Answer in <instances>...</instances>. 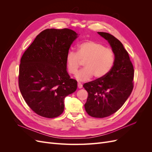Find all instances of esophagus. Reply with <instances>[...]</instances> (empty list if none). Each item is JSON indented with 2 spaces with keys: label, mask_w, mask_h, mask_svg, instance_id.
Here are the masks:
<instances>
[{
  "label": "esophagus",
  "mask_w": 152,
  "mask_h": 152,
  "mask_svg": "<svg viewBox=\"0 0 152 152\" xmlns=\"http://www.w3.org/2000/svg\"><path fill=\"white\" fill-rule=\"evenodd\" d=\"M78 87H79V89H81L82 87V85L81 83H80V82H78Z\"/></svg>",
  "instance_id": "1"
}]
</instances>
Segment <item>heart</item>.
<instances>
[{
  "label": "heart",
  "instance_id": "1",
  "mask_svg": "<svg viewBox=\"0 0 152 152\" xmlns=\"http://www.w3.org/2000/svg\"><path fill=\"white\" fill-rule=\"evenodd\" d=\"M84 62V68L76 75L77 80L86 81L94 75L96 79L105 77L112 69L115 62L113 50L103 44L93 40L80 43L77 52L70 50L66 56L68 72L74 75Z\"/></svg>",
  "mask_w": 152,
  "mask_h": 152
}]
</instances>
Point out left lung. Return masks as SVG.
Listing matches in <instances>:
<instances>
[{
  "label": "left lung",
  "instance_id": "obj_1",
  "mask_svg": "<svg viewBox=\"0 0 152 152\" xmlns=\"http://www.w3.org/2000/svg\"><path fill=\"white\" fill-rule=\"evenodd\" d=\"M108 40L115 54L114 65L108 74L83 85L88 93L84 104L86 112L95 118L115 113L126 102L134 87V68L120 40L106 32H98Z\"/></svg>",
  "mask_w": 152,
  "mask_h": 152
}]
</instances>
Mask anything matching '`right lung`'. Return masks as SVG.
Listing matches in <instances>:
<instances>
[{
    "label": "right lung",
    "mask_w": 152,
    "mask_h": 152,
    "mask_svg": "<svg viewBox=\"0 0 152 152\" xmlns=\"http://www.w3.org/2000/svg\"><path fill=\"white\" fill-rule=\"evenodd\" d=\"M77 37L68 28L45 29L23 54L19 88L26 104L40 116L60 115L64 99L77 89V80L70 79L66 71V56Z\"/></svg>",
    "instance_id": "right-lung-1"
}]
</instances>
